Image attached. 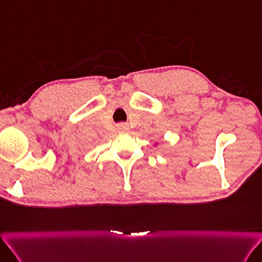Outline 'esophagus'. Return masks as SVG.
<instances>
[{"instance_id":"esophagus-1","label":"esophagus","mask_w":262,"mask_h":262,"mask_svg":"<svg viewBox=\"0 0 262 262\" xmlns=\"http://www.w3.org/2000/svg\"><path fill=\"white\" fill-rule=\"evenodd\" d=\"M117 126H118V130H120V131H127V130H129V125H127L126 123H120Z\"/></svg>"}]
</instances>
